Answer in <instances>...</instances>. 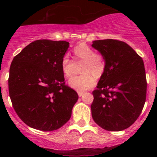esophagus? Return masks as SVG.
<instances>
[{
  "label": "esophagus",
  "instance_id": "esophagus-1",
  "mask_svg": "<svg viewBox=\"0 0 157 157\" xmlns=\"http://www.w3.org/2000/svg\"><path fill=\"white\" fill-rule=\"evenodd\" d=\"M84 94H85V93H84V92H81V91H79V92H78V97H82V96Z\"/></svg>",
  "mask_w": 157,
  "mask_h": 157
}]
</instances>
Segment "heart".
I'll list each match as a JSON object with an SVG mask.
<instances>
[{
  "mask_svg": "<svg viewBox=\"0 0 157 157\" xmlns=\"http://www.w3.org/2000/svg\"><path fill=\"white\" fill-rule=\"evenodd\" d=\"M74 53L78 59L84 60L82 66L83 74L72 76L68 81L71 88L78 91H85L92 88L96 83V77H101L106 68V60L103 55L96 53L91 47L85 43H81L74 48ZM71 59L67 55L63 56L61 60V70L65 77L71 75L70 68Z\"/></svg>",
  "mask_w": 157,
  "mask_h": 157,
  "instance_id": "heart-1",
  "label": "heart"
}]
</instances>
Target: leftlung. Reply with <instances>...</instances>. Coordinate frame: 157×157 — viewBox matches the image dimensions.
<instances>
[{
    "label": "left lung",
    "instance_id": "8db88e82",
    "mask_svg": "<svg viewBox=\"0 0 157 157\" xmlns=\"http://www.w3.org/2000/svg\"><path fill=\"white\" fill-rule=\"evenodd\" d=\"M92 46L106 60L98 89L93 91L92 117L106 130H125L139 117L145 105L147 82L143 59L119 40H97Z\"/></svg>",
    "mask_w": 157,
    "mask_h": 157
}]
</instances>
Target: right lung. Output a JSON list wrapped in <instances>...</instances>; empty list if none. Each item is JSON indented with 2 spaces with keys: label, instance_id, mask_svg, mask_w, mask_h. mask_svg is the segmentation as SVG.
I'll return each mask as SVG.
<instances>
[{
  "label": "right lung",
  "instance_id": "add662e5",
  "mask_svg": "<svg viewBox=\"0 0 157 157\" xmlns=\"http://www.w3.org/2000/svg\"><path fill=\"white\" fill-rule=\"evenodd\" d=\"M69 47L65 41L37 40L14 57L8 91L18 116L42 131L60 128L71 116L78 95L65 85L61 60Z\"/></svg>",
  "mask_w": 157,
  "mask_h": 157
}]
</instances>
